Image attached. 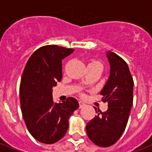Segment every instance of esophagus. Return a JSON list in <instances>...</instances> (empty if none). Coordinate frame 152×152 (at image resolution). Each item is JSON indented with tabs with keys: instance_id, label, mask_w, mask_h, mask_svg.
<instances>
[{
	"instance_id": "esophagus-1",
	"label": "esophagus",
	"mask_w": 152,
	"mask_h": 152,
	"mask_svg": "<svg viewBox=\"0 0 152 152\" xmlns=\"http://www.w3.org/2000/svg\"><path fill=\"white\" fill-rule=\"evenodd\" d=\"M79 105H80V108H83V106H85V103H84V102H83L82 101H80L79 102Z\"/></svg>"
}]
</instances>
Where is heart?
<instances>
[{"mask_svg":"<svg viewBox=\"0 0 152 152\" xmlns=\"http://www.w3.org/2000/svg\"><path fill=\"white\" fill-rule=\"evenodd\" d=\"M91 65H101L102 64L99 61H95V60H92L88 64V66H91Z\"/></svg>","mask_w":152,"mask_h":152,"instance_id":"1","label":"heart"}]
</instances>
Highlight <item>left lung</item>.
Returning <instances> with one entry per match:
<instances>
[{
	"label": "left lung",
	"mask_w": 152,
	"mask_h": 152,
	"mask_svg": "<svg viewBox=\"0 0 152 152\" xmlns=\"http://www.w3.org/2000/svg\"><path fill=\"white\" fill-rule=\"evenodd\" d=\"M110 65V76L100 94L108 102V110L98 114L86 125L89 139L99 147H110L118 141L127 125L133 102V79L127 63L113 52L106 53Z\"/></svg>",
	"instance_id": "1"
}]
</instances>
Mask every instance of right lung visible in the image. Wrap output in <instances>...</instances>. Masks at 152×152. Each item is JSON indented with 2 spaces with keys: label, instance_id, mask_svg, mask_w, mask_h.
<instances>
[{
  "label": "right lung",
  "instance_id": "right-lung-1",
  "mask_svg": "<svg viewBox=\"0 0 152 152\" xmlns=\"http://www.w3.org/2000/svg\"><path fill=\"white\" fill-rule=\"evenodd\" d=\"M49 45L34 51L27 61L20 86L23 118L29 132L43 144H54L64 137L69 117L79 107L78 101L69 97L64 102L53 101V87L62 78V60L73 53Z\"/></svg>",
  "mask_w": 152,
  "mask_h": 152
}]
</instances>
